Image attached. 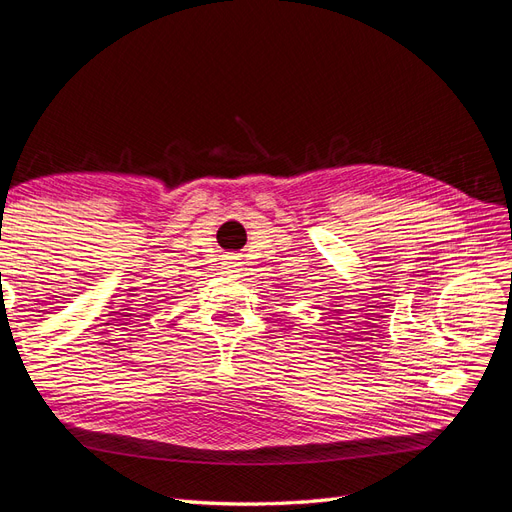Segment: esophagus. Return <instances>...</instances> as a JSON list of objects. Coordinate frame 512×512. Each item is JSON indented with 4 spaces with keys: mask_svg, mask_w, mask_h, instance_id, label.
I'll list each match as a JSON object with an SVG mask.
<instances>
[{
    "mask_svg": "<svg viewBox=\"0 0 512 512\" xmlns=\"http://www.w3.org/2000/svg\"><path fill=\"white\" fill-rule=\"evenodd\" d=\"M228 273H232V275H237V273H239V269H237V265H235V262H230V267H228Z\"/></svg>",
    "mask_w": 512,
    "mask_h": 512,
    "instance_id": "obj_1",
    "label": "esophagus"
}]
</instances>
